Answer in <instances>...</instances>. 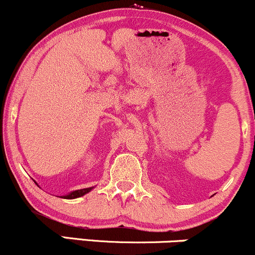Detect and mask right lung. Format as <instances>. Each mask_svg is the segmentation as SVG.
<instances>
[{"label": "right lung", "instance_id": "obj_1", "mask_svg": "<svg viewBox=\"0 0 255 255\" xmlns=\"http://www.w3.org/2000/svg\"><path fill=\"white\" fill-rule=\"evenodd\" d=\"M92 188H93V187H90V188H84V189H78V191L68 193V194H67V195H63V197H60V198H63V199L80 198V197H83V195L86 194V193H89Z\"/></svg>", "mask_w": 255, "mask_h": 255}]
</instances>
